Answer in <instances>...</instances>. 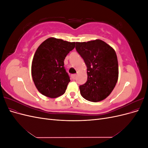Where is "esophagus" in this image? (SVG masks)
Returning a JSON list of instances; mask_svg holds the SVG:
<instances>
[{
  "instance_id": "34e87169",
  "label": "esophagus",
  "mask_w": 148,
  "mask_h": 148,
  "mask_svg": "<svg viewBox=\"0 0 148 148\" xmlns=\"http://www.w3.org/2000/svg\"><path fill=\"white\" fill-rule=\"evenodd\" d=\"M76 74H73V75H71V78H72L73 79H75V77H76Z\"/></svg>"
}]
</instances>
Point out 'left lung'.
I'll return each mask as SVG.
<instances>
[{
	"instance_id": "8db88e82",
	"label": "left lung",
	"mask_w": 148,
	"mask_h": 148,
	"mask_svg": "<svg viewBox=\"0 0 148 148\" xmlns=\"http://www.w3.org/2000/svg\"><path fill=\"white\" fill-rule=\"evenodd\" d=\"M75 48L87 67V82L79 86L80 94L91 102L105 99L113 91L119 77L114 49L100 39L77 42Z\"/></svg>"
}]
</instances>
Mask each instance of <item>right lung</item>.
<instances>
[{
    "instance_id": "add662e5",
    "label": "right lung",
    "mask_w": 148,
    "mask_h": 148,
    "mask_svg": "<svg viewBox=\"0 0 148 148\" xmlns=\"http://www.w3.org/2000/svg\"><path fill=\"white\" fill-rule=\"evenodd\" d=\"M75 47V42L49 38L37 49L31 65V74L36 87L42 95L56 98L65 93L70 79L64 61Z\"/></svg>"
}]
</instances>
